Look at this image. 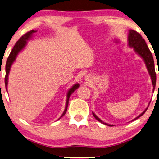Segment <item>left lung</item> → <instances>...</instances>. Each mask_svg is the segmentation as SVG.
<instances>
[{
  "mask_svg": "<svg viewBox=\"0 0 159 159\" xmlns=\"http://www.w3.org/2000/svg\"><path fill=\"white\" fill-rule=\"evenodd\" d=\"M128 44H129L130 48H132L134 50V51H135L139 56H140L141 57L143 58V60H144L145 65H146L147 69L149 72V75H151L154 90L156 82V75L155 71V66H154V61L153 55H152L151 52L150 51L145 40L142 38V36H141L140 33H138V32L134 31L133 30H130L129 36H128ZM148 108L142 113V114L139 115L138 117H136V118L133 119L132 121L135 120V119H138L139 117L143 116V115L145 114V112L147 111ZM93 115L98 121H100V122L105 124L106 125L109 126V127H112L113 126L111 125H108V124L104 123L103 121L101 120V119L94 114V113H93Z\"/></svg>",
  "mask_w": 159,
  "mask_h": 159,
  "instance_id": "8db88e82",
  "label": "left lung"
}]
</instances>
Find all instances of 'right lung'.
I'll return each instance as SVG.
<instances>
[{"label":"right lung","mask_w":159,"mask_h":159,"mask_svg":"<svg viewBox=\"0 0 159 159\" xmlns=\"http://www.w3.org/2000/svg\"><path fill=\"white\" fill-rule=\"evenodd\" d=\"M37 31L35 30H31V31H29L27 32V33L24 34L23 36H21L20 38H19V40L17 41L16 43V44L13 48L11 52V53L9 54V56H8V59L6 61V76H5V85H6V90H7V85H8V74H9V71H10V69H11V65L14 61L16 59V56L18 55V53L20 52L21 50H22L25 47V45H27V41L29 40V39L31 38L32 34L34 33V32H36ZM80 87V84H76L74 85L72 88H71L70 90L68 91V93H67V99H66V107H65V110L64 113H63L61 116L60 117L59 119L61 118V117L64 116V115L66 114V111H67V107H68V105H69V97H70V95L72 94V93L75 92V91L77 90V89L79 88Z\"/></svg>","instance_id":"add662e5"}]
</instances>
